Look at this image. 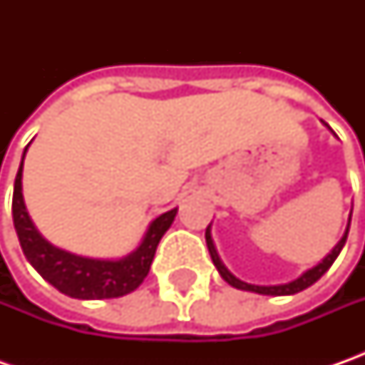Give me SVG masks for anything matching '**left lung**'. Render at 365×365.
I'll return each instance as SVG.
<instances>
[{
	"mask_svg": "<svg viewBox=\"0 0 365 365\" xmlns=\"http://www.w3.org/2000/svg\"><path fill=\"white\" fill-rule=\"evenodd\" d=\"M349 221H351V215H349ZM211 227V225H209ZM209 227H207V232H205V240H207V247H209V254H211V259H213V264H215V268L221 274V278L227 282V284H232V287L240 288V290H250V292H258V294H270V297H284V294H297V292H301L304 288H309L311 284H315L317 280L323 276V274L327 272L331 268V264L335 262V258L339 256V252H341V247L345 245V240H347V233H349V223H347V230H345L344 237L339 240V244L335 245L333 250H331V254H327L323 262H319L315 268H311V270H307V272L299 276L297 280H292V282H288V284H276V287H258V284H247L244 280H240V278H235L225 266H223V262L219 259L217 250H215V245H213V240H211V232H209Z\"/></svg>",
	"mask_w": 365,
	"mask_h": 365,
	"instance_id": "obj_1",
	"label": "left lung"
}]
</instances>
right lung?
I'll use <instances>...</instances> for the list:
<instances>
[{"label":"right lung","instance_id":"1","mask_svg":"<svg viewBox=\"0 0 365 365\" xmlns=\"http://www.w3.org/2000/svg\"><path fill=\"white\" fill-rule=\"evenodd\" d=\"M28 150V148H26ZM24 150V156H26ZM24 164V158H21ZM21 164L16 182H14V201H11V215L14 227L20 240L21 252L28 262L36 268L44 280H48L54 288H58L66 297L93 301V299H118L128 292H132L144 282L150 272L152 259L156 254V247L160 244L162 235L168 232L176 215V209H170L156 217L142 244L120 259H95L83 258L77 254H71L56 245L48 244L26 211L24 195H21Z\"/></svg>","mask_w":365,"mask_h":365}]
</instances>
